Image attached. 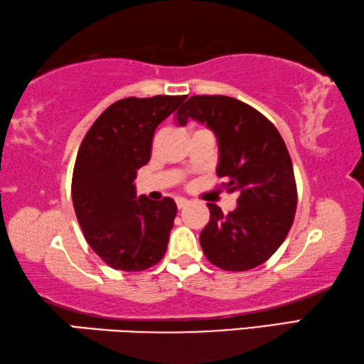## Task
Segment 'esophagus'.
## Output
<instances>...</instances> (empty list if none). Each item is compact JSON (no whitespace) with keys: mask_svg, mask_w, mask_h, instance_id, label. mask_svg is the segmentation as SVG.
Returning <instances> with one entry per match:
<instances>
[{"mask_svg":"<svg viewBox=\"0 0 364 364\" xmlns=\"http://www.w3.org/2000/svg\"><path fill=\"white\" fill-rule=\"evenodd\" d=\"M189 204V200L188 199H184V198H178L176 199V205H178V209H184V207H186Z\"/></svg>","mask_w":364,"mask_h":364,"instance_id":"obj_1","label":"esophagus"}]
</instances>
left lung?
<instances>
[{
    "label": "left lung",
    "mask_w": 364,
    "mask_h": 364,
    "mask_svg": "<svg viewBox=\"0 0 364 364\" xmlns=\"http://www.w3.org/2000/svg\"><path fill=\"white\" fill-rule=\"evenodd\" d=\"M193 118L213 131L218 142V178L236 193V209L223 215L207 204L210 220L199 241L209 261L243 272L264 264L290 232L296 212V183L287 146L275 126L227 95H194L178 109L180 126Z\"/></svg>",
    "instance_id": "8db88e82"
}]
</instances>
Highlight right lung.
Returning <instances> with one entry per match:
<instances>
[{
    "instance_id": "right-lung-1",
    "label": "right lung",
    "mask_w": 364,
    "mask_h": 364,
    "mask_svg": "<svg viewBox=\"0 0 364 364\" xmlns=\"http://www.w3.org/2000/svg\"><path fill=\"white\" fill-rule=\"evenodd\" d=\"M186 95L114 102L80 144L73 171V204L84 238L103 262L141 272L165 256L176 204L136 196V175L151 160L157 126Z\"/></svg>"
}]
</instances>
